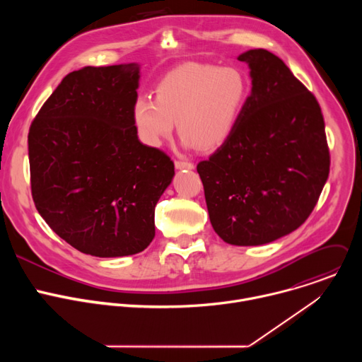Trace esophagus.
Here are the masks:
<instances>
[{
	"label": "esophagus",
	"mask_w": 362,
	"mask_h": 362,
	"mask_svg": "<svg viewBox=\"0 0 362 362\" xmlns=\"http://www.w3.org/2000/svg\"><path fill=\"white\" fill-rule=\"evenodd\" d=\"M175 166H176V169H187V170H192L193 168H194V165L193 163H190V162H185V160H176L175 162Z\"/></svg>",
	"instance_id": "1"
}]
</instances>
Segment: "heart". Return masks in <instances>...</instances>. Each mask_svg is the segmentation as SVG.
<instances>
[{"mask_svg": "<svg viewBox=\"0 0 362 362\" xmlns=\"http://www.w3.org/2000/svg\"><path fill=\"white\" fill-rule=\"evenodd\" d=\"M247 98V81L236 67L183 64L156 86V98H136L132 119L140 141L160 147L175 132L186 146L211 150L235 130Z\"/></svg>", "mask_w": 362, "mask_h": 362, "instance_id": "obj_1", "label": "heart"}]
</instances>
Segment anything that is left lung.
<instances>
[{
	"mask_svg": "<svg viewBox=\"0 0 362 362\" xmlns=\"http://www.w3.org/2000/svg\"><path fill=\"white\" fill-rule=\"evenodd\" d=\"M238 60L250 69V95L197 173L215 232L226 243L256 246L311 215L329 175V148L315 95L279 57L256 48Z\"/></svg>",
	"mask_w": 362,
	"mask_h": 362,
	"instance_id": "1",
	"label": "left lung"
}]
</instances>
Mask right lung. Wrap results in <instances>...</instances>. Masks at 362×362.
I'll return each instance as SVG.
<instances>
[{
  "label": "right lung",
  "instance_id": "add662e5",
  "mask_svg": "<svg viewBox=\"0 0 362 362\" xmlns=\"http://www.w3.org/2000/svg\"><path fill=\"white\" fill-rule=\"evenodd\" d=\"M139 78L136 63L73 71L30 127L35 208L87 255L144 250L154 238V208L175 176L168 154L137 137L132 109Z\"/></svg>",
  "mask_w": 362,
  "mask_h": 362
}]
</instances>
